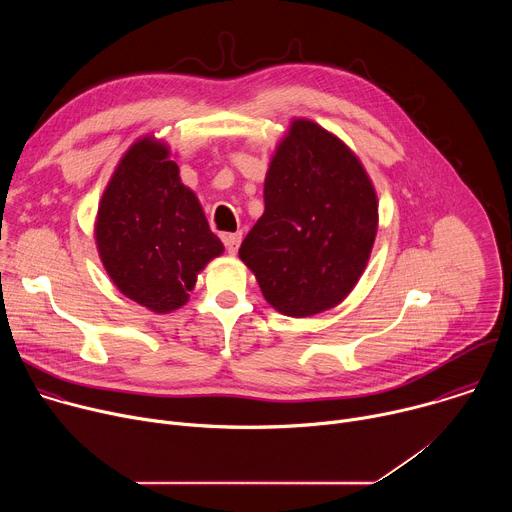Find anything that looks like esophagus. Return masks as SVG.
<instances>
[{"instance_id":"esophagus-1","label":"esophagus","mask_w":512,"mask_h":512,"mask_svg":"<svg viewBox=\"0 0 512 512\" xmlns=\"http://www.w3.org/2000/svg\"><path fill=\"white\" fill-rule=\"evenodd\" d=\"M241 237H243L241 233H227V235H223V243H225V247H227V251L231 255L237 253V249L241 245Z\"/></svg>"}]
</instances>
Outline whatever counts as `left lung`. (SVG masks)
Segmentation results:
<instances>
[{"label": "left lung", "mask_w": 512, "mask_h": 512, "mask_svg": "<svg viewBox=\"0 0 512 512\" xmlns=\"http://www.w3.org/2000/svg\"><path fill=\"white\" fill-rule=\"evenodd\" d=\"M265 210L239 257L283 316L336 308L369 263L379 198L358 156L310 119H291L263 186Z\"/></svg>", "instance_id": "obj_1"}]
</instances>
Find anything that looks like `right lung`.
Here are the masks:
<instances>
[{"mask_svg":"<svg viewBox=\"0 0 512 512\" xmlns=\"http://www.w3.org/2000/svg\"><path fill=\"white\" fill-rule=\"evenodd\" d=\"M170 148L154 135L129 145L99 202L95 243L121 294L156 314L188 302L198 273L225 247Z\"/></svg>","mask_w":512,"mask_h":512,"instance_id":"obj_1","label":"right lung"}]
</instances>
